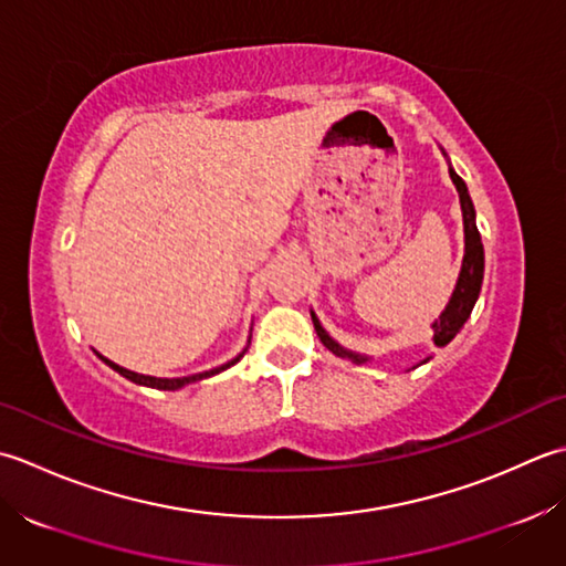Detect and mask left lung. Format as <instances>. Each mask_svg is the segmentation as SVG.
I'll return each mask as SVG.
<instances>
[{"label":"left lung","mask_w":566,"mask_h":566,"mask_svg":"<svg viewBox=\"0 0 566 566\" xmlns=\"http://www.w3.org/2000/svg\"><path fill=\"white\" fill-rule=\"evenodd\" d=\"M449 178H452V182L457 186L459 202H461V217H464V261H461V271H459V281L454 285V293H452V297H449L447 307L442 310L440 319H434V325H432V329H434L432 342L437 344V347H444V344L452 342L459 334V329L464 327V322L469 319L471 310H474V305H476V297L481 293V283H483V244H481V234L476 229L474 202H471V198H469L467 182L457 176L454 168H449ZM310 315H313V325H315L319 342L325 344L332 354H337V356H342V359H349L354 364L368 361V356L344 349L339 342H334L325 332V327L319 325L317 315L315 313H310ZM428 361H430V356L428 359H422L420 364H428Z\"/></svg>","instance_id":"8db88e82"}]
</instances>
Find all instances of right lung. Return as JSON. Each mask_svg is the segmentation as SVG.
<instances>
[{
	"mask_svg": "<svg viewBox=\"0 0 566 566\" xmlns=\"http://www.w3.org/2000/svg\"><path fill=\"white\" fill-rule=\"evenodd\" d=\"M247 352V349H244ZM244 352H241L239 356H234L232 361H227V364H222V366H217V368H210V371H202V374H192V376H180V378H156V376H144V374H136V371H129V368H124V366H119V364H114V361H109L107 356H102V354H97L102 361H105L109 368H114V371H117L119 376H124V378H129L132 384H138V386H148V388H158V390H178V388H182V386H188V384H195V380H202V378H210V376H214V374H219V371H224V368H229V366H234L241 356H244Z\"/></svg>",
	"mask_w": 566,
	"mask_h": 566,
	"instance_id": "obj_1",
	"label": "right lung"
}]
</instances>
